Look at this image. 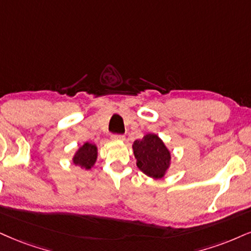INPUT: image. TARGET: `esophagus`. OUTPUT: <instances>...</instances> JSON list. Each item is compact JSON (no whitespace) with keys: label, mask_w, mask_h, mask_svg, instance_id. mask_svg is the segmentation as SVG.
Wrapping results in <instances>:
<instances>
[{"label":"esophagus","mask_w":251,"mask_h":251,"mask_svg":"<svg viewBox=\"0 0 251 251\" xmlns=\"http://www.w3.org/2000/svg\"><path fill=\"white\" fill-rule=\"evenodd\" d=\"M113 141H125V136L123 135H113L111 136Z\"/></svg>","instance_id":"obj_1"}]
</instances>
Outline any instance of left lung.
I'll return each instance as SVG.
<instances>
[{
	"instance_id": "1",
	"label": "left lung",
	"mask_w": 251,
	"mask_h": 251,
	"mask_svg": "<svg viewBox=\"0 0 251 251\" xmlns=\"http://www.w3.org/2000/svg\"><path fill=\"white\" fill-rule=\"evenodd\" d=\"M136 165L152 179H162L171 165V151L156 134H147L132 144Z\"/></svg>"
}]
</instances>
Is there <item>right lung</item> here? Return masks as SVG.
I'll use <instances>...</instances> for the list:
<instances>
[{
	"label": "right lung",
	"instance_id": "add662e5",
	"mask_svg": "<svg viewBox=\"0 0 251 251\" xmlns=\"http://www.w3.org/2000/svg\"><path fill=\"white\" fill-rule=\"evenodd\" d=\"M98 154V145L85 142L75 151L72 162L75 166H80V168L85 170H91L97 163Z\"/></svg>",
	"mask_w": 251,
	"mask_h": 251
}]
</instances>
